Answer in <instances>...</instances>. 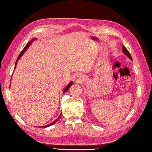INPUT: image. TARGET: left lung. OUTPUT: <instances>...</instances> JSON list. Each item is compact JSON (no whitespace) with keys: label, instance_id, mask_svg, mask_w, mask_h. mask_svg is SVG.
<instances>
[{"label":"left lung","instance_id":"left-lung-1","mask_svg":"<svg viewBox=\"0 0 152 152\" xmlns=\"http://www.w3.org/2000/svg\"><path fill=\"white\" fill-rule=\"evenodd\" d=\"M122 51H123V53H124L126 56L129 58V59H130L131 61H133V59H132V57H131V56L130 53L129 52L128 50H127V49H126V48H125L124 46H122Z\"/></svg>","mask_w":152,"mask_h":152}]
</instances>
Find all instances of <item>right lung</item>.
<instances>
[{"mask_svg":"<svg viewBox=\"0 0 152 152\" xmlns=\"http://www.w3.org/2000/svg\"><path fill=\"white\" fill-rule=\"evenodd\" d=\"M37 40V38H33V39H31L29 42H28L27 43V44L26 45V46H25V47L23 48V50H22V51L20 53V54H19V56H18V59H17V60H16V62H15V66H14V70L15 69V67H16V65H17V63H18V61L20 59V58L22 57V56L23 55V53L25 52V51H26V50L28 49V47H29L31 45V44L34 41H35ZM72 83H73V82H70L69 84H68L65 88H64V89H63V93H65L66 91H67L68 90H69V89L70 88V86L72 85ZM61 114L59 115V117H58V118H57L56 119V120H55L53 122H52V123H51V124H48V125H44V126H41V127H39L40 128H44V127H50V126H51V125H53V124H56V123L59 120V119H60V118H61Z\"/></svg>","mask_w":152,"mask_h":152,"instance_id":"1","label":"right lung"}]
</instances>
